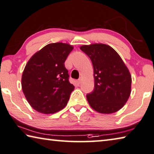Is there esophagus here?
Wrapping results in <instances>:
<instances>
[{"mask_svg": "<svg viewBox=\"0 0 154 154\" xmlns=\"http://www.w3.org/2000/svg\"><path fill=\"white\" fill-rule=\"evenodd\" d=\"M81 82H82V79H79L78 80H77V84L78 85H79L80 84H81Z\"/></svg>", "mask_w": 154, "mask_h": 154, "instance_id": "esophagus-1", "label": "esophagus"}]
</instances>
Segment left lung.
I'll list each match as a JSON object with an SVG mask.
<instances>
[{"instance_id": "8db88e82", "label": "left lung", "mask_w": 154, "mask_h": 154, "mask_svg": "<svg viewBox=\"0 0 154 154\" xmlns=\"http://www.w3.org/2000/svg\"><path fill=\"white\" fill-rule=\"evenodd\" d=\"M90 57L94 69V88L87 94L90 106L102 114L119 110L131 93V77L128 68L116 51L103 44L80 47Z\"/></svg>"}]
</instances>
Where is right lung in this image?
<instances>
[{
    "mask_svg": "<svg viewBox=\"0 0 154 154\" xmlns=\"http://www.w3.org/2000/svg\"><path fill=\"white\" fill-rule=\"evenodd\" d=\"M73 46L51 43L29 60L22 76V88L32 108L40 113L53 114L66 106L75 86L69 82L64 62Z\"/></svg>",
    "mask_w": 154,
    "mask_h": 154,
    "instance_id": "add662e5",
    "label": "right lung"
}]
</instances>
